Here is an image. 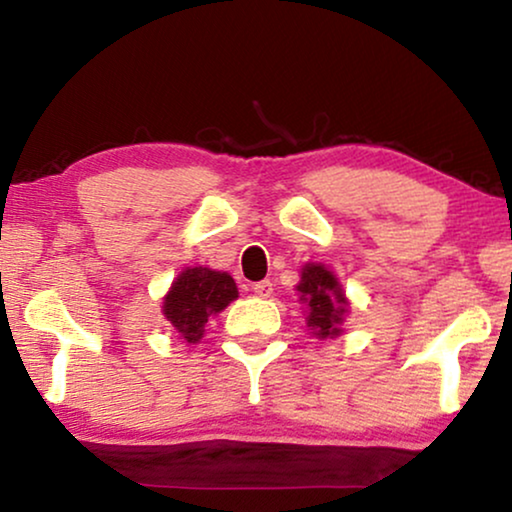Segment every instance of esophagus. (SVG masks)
I'll list each match as a JSON object with an SVG mask.
<instances>
[{"label":"esophagus","mask_w":512,"mask_h":512,"mask_svg":"<svg viewBox=\"0 0 512 512\" xmlns=\"http://www.w3.org/2000/svg\"><path fill=\"white\" fill-rule=\"evenodd\" d=\"M254 293L258 298H268L272 293V282L270 279H261V282L254 284Z\"/></svg>","instance_id":"34e87169"}]
</instances>
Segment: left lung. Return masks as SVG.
Instances as JSON below:
<instances>
[{
  "label": "left lung",
  "mask_w": 512,
  "mask_h": 512,
  "mask_svg": "<svg viewBox=\"0 0 512 512\" xmlns=\"http://www.w3.org/2000/svg\"><path fill=\"white\" fill-rule=\"evenodd\" d=\"M300 300L307 305V326L317 338H335L342 333L347 314V298L331 270L319 263H307L296 286Z\"/></svg>",
  "instance_id": "left-lung-1"
}]
</instances>
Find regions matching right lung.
<instances>
[{
	"label": "right lung",
	"instance_id": "right-lung-1",
	"mask_svg": "<svg viewBox=\"0 0 512 512\" xmlns=\"http://www.w3.org/2000/svg\"><path fill=\"white\" fill-rule=\"evenodd\" d=\"M237 298L235 279L228 272L209 268H186L174 279L163 300V314L186 342H198L205 335L209 317Z\"/></svg>",
	"mask_w": 512,
	"mask_h": 512
}]
</instances>
